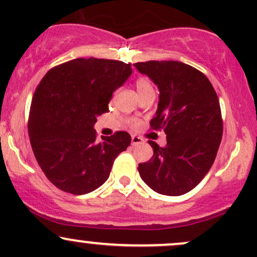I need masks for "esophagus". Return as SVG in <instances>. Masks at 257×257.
Segmentation results:
<instances>
[{"label": "esophagus", "mask_w": 257, "mask_h": 257, "mask_svg": "<svg viewBox=\"0 0 257 257\" xmlns=\"http://www.w3.org/2000/svg\"><path fill=\"white\" fill-rule=\"evenodd\" d=\"M144 139L138 137V135H132V145H139V144H143Z\"/></svg>", "instance_id": "34e87169"}]
</instances>
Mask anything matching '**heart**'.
I'll list each match as a JSON object with an SVG mask.
<instances>
[{
    "label": "heart",
    "mask_w": 257,
    "mask_h": 257,
    "mask_svg": "<svg viewBox=\"0 0 257 257\" xmlns=\"http://www.w3.org/2000/svg\"><path fill=\"white\" fill-rule=\"evenodd\" d=\"M135 87H137V89L139 91V94H144L146 93V91L149 90H153V87H152V83L151 81H150V78L147 77H138L137 81H135ZM129 123H131L132 125H135L137 124V122H135L134 119H131L129 120Z\"/></svg>",
    "instance_id": "heart-1"
}]
</instances>
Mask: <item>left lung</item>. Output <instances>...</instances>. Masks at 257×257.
I'll return each instance as SVG.
<instances>
[{"mask_svg": "<svg viewBox=\"0 0 257 257\" xmlns=\"http://www.w3.org/2000/svg\"><path fill=\"white\" fill-rule=\"evenodd\" d=\"M134 66L158 85L152 131H164L167 146L149 141L153 156L138 167L156 192L181 196L202 181L213 166L223 133L216 91L203 72L181 61H145Z\"/></svg>", "mask_w": 257, "mask_h": 257, "instance_id": "8db88e82", "label": "left lung"}]
</instances>
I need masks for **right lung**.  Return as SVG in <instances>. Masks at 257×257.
Here are the masks:
<instances>
[{
    "label": "right lung",
    "mask_w": 257,
    "mask_h": 257,
    "mask_svg": "<svg viewBox=\"0 0 257 257\" xmlns=\"http://www.w3.org/2000/svg\"><path fill=\"white\" fill-rule=\"evenodd\" d=\"M131 63L78 58L53 67L35 90L29 138L44 175L55 187L85 194L100 187L114 159L131 145L116 132L96 140V118L108 111L112 93L131 76Z\"/></svg>",
    "instance_id": "obj_1"
}]
</instances>
